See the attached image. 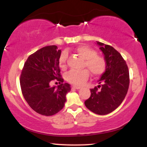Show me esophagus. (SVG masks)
Instances as JSON below:
<instances>
[{
    "label": "esophagus",
    "mask_w": 147,
    "mask_h": 147,
    "mask_svg": "<svg viewBox=\"0 0 147 147\" xmlns=\"http://www.w3.org/2000/svg\"><path fill=\"white\" fill-rule=\"evenodd\" d=\"M72 88H75V89H80L81 87L78 86H72Z\"/></svg>",
    "instance_id": "34e87169"
}]
</instances>
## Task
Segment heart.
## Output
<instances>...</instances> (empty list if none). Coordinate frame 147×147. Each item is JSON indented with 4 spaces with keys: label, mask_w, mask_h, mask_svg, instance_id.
Masks as SVG:
<instances>
[{
    "label": "heart",
    "mask_w": 147,
    "mask_h": 147,
    "mask_svg": "<svg viewBox=\"0 0 147 147\" xmlns=\"http://www.w3.org/2000/svg\"><path fill=\"white\" fill-rule=\"evenodd\" d=\"M76 52L82 57L84 61V66L86 67L91 73L95 76H99L104 73L106 70V61L102 56L97 55V52L87 45H81L76 49ZM59 66L61 70H64L67 68V54L62 52L59 58ZM90 73L87 69L79 71L69 72L66 75V80L75 85H82L89 78Z\"/></svg>",
    "instance_id": "heart-1"
}]
</instances>
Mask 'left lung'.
<instances>
[{
	"label": "left lung",
	"instance_id": "obj_1",
	"mask_svg": "<svg viewBox=\"0 0 147 147\" xmlns=\"http://www.w3.org/2000/svg\"><path fill=\"white\" fill-rule=\"evenodd\" d=\"M97 44L104 55L107 66L98 81L99 85L90 89V97L84 104L92 113L104 115L115 110L125 98L129 86V72L119 52L101 42L97 41Z\"/></svg>",
	"mask_w": 147,
	"mask_h": 147
}]
</instances>
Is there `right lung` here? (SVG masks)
<instances>
[{
  "instance_id": "obj_1",
  "label": "right lung",
  "mask_w": 147,
  "mask_h": 147,
  "mask_svg": "<svg viewBox=\"0 0 147 147\" xmlns=\"http://www.w3.org/2000/svg\"><path fill=\"white\" fill-rule=\"evenodd\" d=\"M61 50L56 45H49L30 55L22 70L20 84L22 94L28 104L35 112L50 116L61 110L70 92V85L63 84L59 58ZM58 80L60 85L52 87V80Z\"/></svg>"
}]
</instances>
